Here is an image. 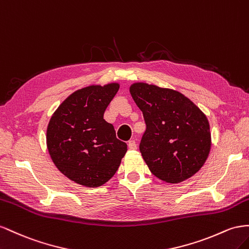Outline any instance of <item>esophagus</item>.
<instances>
[{
  "label": "esophagus",
  "instance_id": "esophagus-1",
  "mask_svg": "<svg viewBox=\"0 0 249 249\" xmlns=\"http://www.w3.org/2000/svg\"><path fill=\"white\" fill-rule=\"evenodd\" d=\"M128 147H129L130 150H136V149H137L136 141H134V140H130V141L128 142Z\"/></svg>",
  "mask_w": 249,
  "mask_h": 249
}]
</instances>
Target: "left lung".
<instances>
[{"label": "left lung", "instance_id": "left-lung-1", "mask_svg": "<svg viewBox=\"0 0 249 249\" xmlns=\"http://www.w3.org/2000/svg\"><path fill=\"white\" fill-rule=\"evenodd\" d=\"M130 94L146 123L140 151L151 173L178 183L199 171L211 149L203 112L178 91L156 85L134 83Z\"/></svg>", "mask_w": 249, "mask_h": 249}]
</instances>
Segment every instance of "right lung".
<instances>
[{
	"instance_id": "obj_1",
	"label": "right lung",
	"mask_w": 249,
	"mask_h": 249,
	"mask_svg": "<svg viewBox=\"0 0 249 249\" xmlns=\"http://www.w3.org/2000/svg\"><path fill=\"white\" fill-rule=\"evenodd\" d=\"M120 85H93L76 90L50 120L47 146L55 166L85 187L102 186L115 175L127 145L103 119Z\"/></svg>"
}]
</instances>
